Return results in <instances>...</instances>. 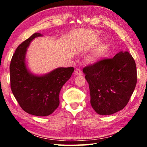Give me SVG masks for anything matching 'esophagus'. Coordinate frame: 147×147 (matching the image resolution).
Segmentation results:
<instances>
[{"instance_id": "34e87169", "label": "esophagus", "mask_w": 147, "mask_h": 147, "mask_svg": "<svg viewBox=\"0 0 147 147\" xmlns=\"http://www.w3.org/2000/svg\"><path fill=\"white\" fill-rule=\"evenodd\" d=\"M74 74L75 75H82V74H83V73L82 71V70H80V69H76V71H74Z\"/></svg>"}]
</instances>
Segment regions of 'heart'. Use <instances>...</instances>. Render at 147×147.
<instances>
[{"label": "heart", "instance_id": "heart-1", "mask_svg": "<svg viewBox=\"0 0 147 147\" xmlns=\"http://www.w3.org/2000/svg\"><path fill=\"white\" fill-rule=\"evenodd\" d=\"M109 50V47L108 45L104 44L102 45L98 48L94 52L93 54H92L90 61L93 62H95L96 61H98L99 59H100L106 56V54L108 53Z\"/></svg>", "mask_w": 147, "mask_h": 147}]
</instances>
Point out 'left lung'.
<instances>
[{"label":"left lung","mask_w":147,"mask_h":147,"mask_svg":"<svg viewBox=\"0 0 147 147\" xmlns=\"http://www.w3.org/2000/svg\"><path fill=\"white\" fill-rule=\"evenodd\" d=\"M92 108L99 115H111L128 102L137 83L136 65L128 52L100 59L83 69Z\"/></svg>","instance_id":"8db88e82"}]
</instances>
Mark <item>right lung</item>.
Returning a JSON list of instances; mask_svg holds the SVG:
<instances>
[{"instance_id": "right-lung-1", "label": "right lung", "mask_w": 147, "mask_h": 147, "mask_svg": "<svg viewBox=\"0 0 147 147\" xmlns=\"http://www.w3.org/2000/svg\"><path fill=\"white\" fill-rule=\"evenodd\" d=\"M39 36L42 35L35 33L19 45L12 56L9 73L11 91L21 108L31 115L43 117L51 115L58 107L59 92L74 68L59 67L42 76L32 74L26 67V49Z\"/></svg>"}]
</instances>
